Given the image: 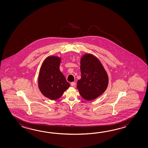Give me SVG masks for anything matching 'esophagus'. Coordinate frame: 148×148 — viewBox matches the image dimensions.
<instances>
[{
    "mask_svg": "<svg viewBox=\"0 0 148 148\" xmlns=\"http://www.w3.org/2000/svg\"><path fill=\"white\" fill-rule=\"evenodd\" d=\"M71 85L73 87H75V82H72L71 83Z\"/></svg>",
    "mask_w": 148,
    "mask_h": 148,
    "instance_id": "1",
    "label": "esophagus"
}]
</instances>
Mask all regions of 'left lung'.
I'll use <instances>...</instances> for the list:
<instances>
[{
  "label": "left lung",
  "mask_w": 148,
  "mask_h": 148,
  "mask_svg": "<svg viewBox=\"0 0 148 148\" xmlns=\"http://www.w3.org/2000/svg\"><path fill=\"white\" fill-rule=\"evenodd\" d=\"M80 71L82 77L77 87L82 97L91 101L103 94L108 85V76L97 58L84 54L80 59Z\"/></svg>",
  "instance_id": "obj_1"
}]
</instances>
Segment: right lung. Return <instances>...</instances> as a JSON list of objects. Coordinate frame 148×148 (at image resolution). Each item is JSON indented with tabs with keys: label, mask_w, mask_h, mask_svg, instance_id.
<instances>
[{
	"label": "right lung",
	"mask_w": 148,
	"mask_h": 148,
	"mask_svg": "<svg viewBox=\"0 0 148 148\" xmlns=\"http://www.w3.org/2000/svg\"><path fill=\"white\" fill-rule=\"evenodd\" d=\"M61 61V57H47L42 63L38 77L40 91L45 97L52 101L61 97L70 86L60 71Z\"/></svg>",
	"instance_id": "obj_1"
}]
</instances>
